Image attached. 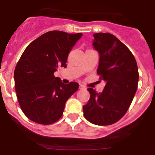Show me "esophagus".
I'll return each instance as SVG.
<instances>
[{"mask_svg":"<svg viewBox=\"0 0 155 155\" xmlns=\"http://www.w3.org/2000/svg\"><path fill=\"white\" fill-rule=\"evenodd\" d=\"M79 89H86V87H85V86H83V85H79Z\"/></svg>","mask_w":155,"mask_h":155,"instance_id":"34e87169","label":"esophagus"}]
</instances>
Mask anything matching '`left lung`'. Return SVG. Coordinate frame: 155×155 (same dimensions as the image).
I'll use <instances>...</instances> for the list:
<instances>
[{
	"mask_svg": "<svg viewBox=\"0 0 155 155\" xmlns=\"http://www.w3.org/2000/svg\"><path fill=\"white\" fill-rule=\"evenodd\" d=\"M93 48L99 53L97 73L105 80L102 92L88 88L90 99L83 105L85 118L94 125H108L128 111L138 88V66L128 47L108 33L93 34Z\"/></svg>",
	"mask_w": 155,
	"mask_h": 155,
	"instance_id": "left-lung-1",
	"label": "left lung"
}]
</instances>
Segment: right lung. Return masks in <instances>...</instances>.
<instances>
[{"mask_svg":"<svg viewBox=\"0 0 155 155\" xmlns=\"http://www.w3.org/2000/svg\"><path fill=\"white\" fill-rule=\"evenodd\" d=\"M82 33L49 31L28 45L15 70V90L21 110L36 123L50 125L61 118L65 104L79 84H64L54 73L66 67L68 55Z\"/></svg>","mask_w":155,"mask_h":155,"instance_id":"right-lung-1","label":"right lung"}]
</instances>
